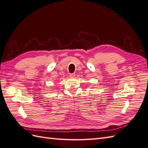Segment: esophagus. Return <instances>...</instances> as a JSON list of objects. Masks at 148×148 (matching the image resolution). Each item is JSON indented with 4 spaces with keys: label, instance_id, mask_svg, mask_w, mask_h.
<instances>
[{
    "label": "esophagus",
    "instance_id": "esophagus-1",
    "mask_svg": "<svg viewBox=\"0 0 148 148\" xmlns=\"http://www.w3.org/2000/svg\"><path fill=\"white\" fill-rule=\"evenodd\" d=\"M75 73L70 74V77H75Z\"/></svg>",
    "mask_w": 148,
    "mask_h": 148
}]
</instances>
